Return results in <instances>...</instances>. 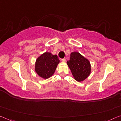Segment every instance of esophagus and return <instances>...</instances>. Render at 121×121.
<instances>
[{
    "instance_id": "obj_1",
    "label": "esophagus",
    "mask_w": 121,
    "mask_h": 121,
    "mask_svg": "<svg viewBox=\"0 0 121 121\" xmlns=\"http://www.w3.org/2000/svg\"><path fill=\"white\" fill-rule=\"evenodd\" d=\"M61 61H62V62H66V58L62 59H61Z\"/></svg>"
}]
</instances>
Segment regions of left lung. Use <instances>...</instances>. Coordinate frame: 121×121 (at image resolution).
<instances>
[{
  "mask_svg": "<svg viewBox=\"0 0 121 121\" xmlns=\"http://www.w3.org/2000/svg\"><path fill=\"white\" fill-rule=\"evenodd\" d=\"M67 64L75 80L77 81H83L91 73V64L89 60L76 52L70 54V59Z\"/></svg>",
  "mask_w": 121,
  "mask_h": 121,
  "instance_id": "1",
  "label": "left lung"
}]
</instances>
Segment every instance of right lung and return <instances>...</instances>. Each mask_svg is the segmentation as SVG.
Returning <instances> with one entry per match:
<instances>
[{
  "mask_svg": "<svg viewBox=\"0 0 121 121\" xmlns=\"http://www.w3.org/2000/svg\"><path fill=\"white\" fill-rule=\"evenodd\" d=\"M60 62L56 55L46 52L37 59L35 62V72L43 78H50L54 73Z\"/></svg>",
  "mask_w": 121,
  "mask_h": 121,
  "instance_id": "right-lung-1",
  "label": "right lung"
}]
</instances>
